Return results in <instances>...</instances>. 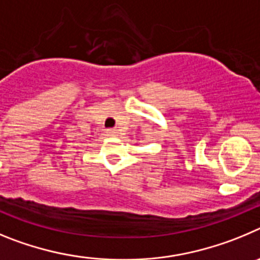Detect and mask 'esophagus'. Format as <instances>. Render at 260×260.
<instances>
[{"mask_svg":"<svg viewBox=\"0 0 260 260\" xmlns=\"http://www.w3.org/2000/svg\"><path fill=\"white\" fill-rule=\"evenodd\" d=\"M106 133L109 136H118V131L113 129V128H110V129H106Z\"/></svg>","mask_w":260,"mask_h":260,"instance_id":"1","label":"esophagus"}]
</instances>
